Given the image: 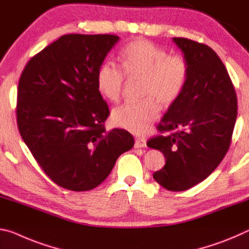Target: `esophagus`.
Wrapping results in <instances>:
<instances>
[{
    "mask_svg": "<svg viewBox=\"0 0 249 249\" xmlns=\"http://www.w3.org/2000/svg\"><path fill=\"white\" fill-rule=\"evenodd\" d=\"M134 146H136V148H145L146 141L144 138H137L136 142H134Z\"/></svg>",
    "mask_w": 249,
    "mask_h": 249,
    "instance_id": "1",
    "label": "esophagus"
}]
</instances>
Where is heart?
Here are the masks:
<instances>
[{"label": "heart", "mask_w": 249, "mask_h": 249, "mask_svg": "<svg viewBox=\"0 0 249 249\" xmlns=\"http://www.w3.org/2000/svg\"><path fill=\"white\" fill-rule=\"evenodd\" d=\"M121 66L105 62L97 71L98 90L106 99L118 101L125 76L142 80L139 103H128L116 108L112 121L117 127L134 134H143L159 115V105L170 107L184 90L189 78V64L184 57L173 55L143 38L128 43L121 51Z\"/></svg>", "instance_id": "b5f03b06"}]
</instances>
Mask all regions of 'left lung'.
Listing matches in <instances>:
<instances>
[{"label": "left lung", "mask_w": 249, "mask_h": 249, "mask_svg": "<svg viewBox=\"0 0 249 249\" xmlns=\"http://www.w3.org/2000/svg\"><path fill=\"white\" fill-rule=\"evenodd\" d=\"M173 42L189 64V78L158 130L177 131L154 137L146 144L165 158L154 180L180 192L204 181L225 157L237 117V97L226 67L211 47L183 37Z\"/></svg>", "instance_id": "obj_1"}]
</instances>
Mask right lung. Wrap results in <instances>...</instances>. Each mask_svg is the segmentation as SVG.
I'll list each match as a JSON object with an SVG mask.
<instances>
[{"instance_id":"obj_1","label":"right lung","mask_w":249,"mask_h":249,"mask_svg":"<svg viewBox=\"0 0 249 249\" xmlns=\"http://www.w3.org/2000/svg\"><path fill=\"white\" fill-rule=\"evenodd\" d=\"M116 35L68 34L32 57L18 81L22 139L48 178L64 189H95L134 144L124 129L107 131L108 105L97 71Z\"/></svg>"}]
</instances>
